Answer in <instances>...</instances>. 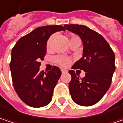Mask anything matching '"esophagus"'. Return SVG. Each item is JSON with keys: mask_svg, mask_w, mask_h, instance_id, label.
<instances>
[{"mask_svg": "<svg viewBox=\"0 0 123 123\" xmlns=\"http://www.w3.org/2000/svg\"><path fill=\"white\" fill-rule=\"evenodd\" d=\"M61 72L62 74H63V73H66V72H68V71H67V70H65V69H61Z\"/></svg>", "mask_w": 123, "mask_h": 123, "instance_id": "obj_1", "label": "esophagus"}]
</instances>
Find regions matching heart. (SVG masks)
<instances>
[{"label":"heart","instance_id":"heart-1","mask_svg":"<svg viewBox=\"0 0 123 123\" xmlns=\"http://www.w3.org/2000/svg\"><path fill=\"white\" fill-rule=\"evenodd\" d=\"M55 35H51L49 40L47 41V49H49L51 46V43L53 42V40L54 39ZM81 42L80 38L75 35H70V42ZM54 61L55 62H57L59 65H61L62 67H67L70 64V59L68 57H65V56H61V55H58V56H55L54 58Z\"/></svg>","mask_w":123,"mask_h":123}]
</instances>
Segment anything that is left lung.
<instances>
[{
    "instance_id": "obj_1",
    "label": "left lung",
    "mask_w": 123,
    "mask_h": 123,
    "mask_svg": "<svg viewBox=\"0 0 123 123\" xmlns=\"http://www.w3.org/2000/svg\"><path fill=\"white\" fill-rule=\"evenodd\" d=\"M66 30L78 35L83 45V56L72 68L86 72L81 80L72 69L69 83L72 100L79 105L89 106L103 98L111 83L115 71V55L108 42L97 32L83 25H65ZM78 75V74H77Z\"/></svg>"
}]
</instances>
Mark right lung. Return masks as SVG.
I'll return each instance as SVG.
<instances>
[{
  "label": "right lung",
  "mask_w": 123,
  "mask_h": 123,
  "mask_svg": "<svg viewBox=\"0 0 123 123\" xmlns=\"http://www.w3.org/2000/svg\"><path fill=\"white\" fill-rule=\"evenodd\" d=\"M61 31L65 29L59 25L38 27L20 38L12 50L10 68L14 88L19 98L31 107L47 106L52 99L61 71L56 66L47 73L40 71V61L47 53V40Z\"/></svg>",
  "instance_id": "add662e5"
}]
</instances>
